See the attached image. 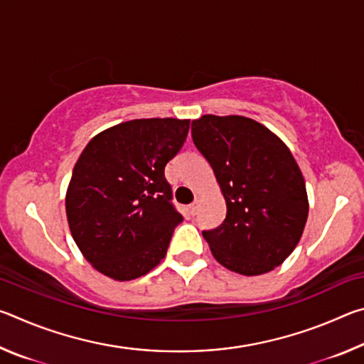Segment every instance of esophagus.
Returning <instances> with one entry per match:
<instances>
[{
    "label": "esophagus",
    "mask_w": 364,
    "mask_h": 364,
    "mask_svg": "<svg viewBox=\"0 0 364 364\" xmlns=\"http://www.w3.org/2000/svg\"><path fill=\"white\" fill-rule=\"evenodd\" d=\"M199 202H200L199 197H196L193 204L189 205V213H191V215H196V213H197V208H199Z\"/></svg>",
    "instance_id": "34e87169"
}]
</instances>
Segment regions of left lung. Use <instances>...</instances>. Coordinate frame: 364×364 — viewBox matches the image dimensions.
<instances>
[{"instance_id":"left-lung-1","label":"left lung","mask_w":364,"mask_h":364,"mask_svg":"<svg viewBox=\"0 0 364 364\" xmlns=\"http://www.w3.org/2000/svg\"><path fill=\"white\" fill-rule=\"evenodd\" d=\"M191 134L226 200V218L202 231L215 260L244 276L268 273L297 247L308 218L304 175L289 147L241 115H202Z\"/></svg>"}]
</instances>
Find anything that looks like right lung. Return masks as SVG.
<instances>
[{
  "label": "right lung",
  "mask_w": 364,
  "mask_h": 364,
  "mask_svg": "<svg viewBox=\"0 0 364 364\" xmlns=\"http://www.w3.org/2000/svg\"><path fill=\"white\" fill-rule=\"evenodd\" d=\"M188 132L189 120L123 122L80 154L65 194L67 221L80 252L104 276L136 279L167 254L183 217L164 170Z\"/></svg>",
  "instance_id": "add662e5"
}]
</instances>
